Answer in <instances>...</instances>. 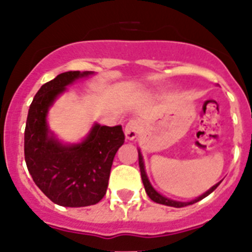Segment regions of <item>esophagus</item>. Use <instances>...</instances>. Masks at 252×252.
Listing matches in <instances>:
<instances>
[{"mask_svg": "<svg viewBox=\"0 0 252 252\" xmlns=\"http://www.w3.org/2000/svg\"><path fill=\"white\" fill-rule=\"evenodd\" d=\"M139 129H141V124H139L138 120L132 119L126 123V129H124V133H126V139H134L137 136H138Z\"/></svg>", "mask_w": 252, "mask_h": 252, "instance_id": "obj_1", "label": "esophagus"}]
</instances>
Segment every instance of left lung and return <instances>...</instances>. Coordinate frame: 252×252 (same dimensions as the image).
<instances>
[{
    "instance_id": "1",
    "label": "left lung",
    "mask_w": 252,
    "mask_h": 252,
    "mask_svg": "<svg viewBox=\"0 0 252 252\" xmlns=\"http://www.w3.org/2000/svg\"><path fill=\"white\" fill-rule=\"evenodd\" d=\"M138 164H139V170H141V178H142L143 186H145V189H146V193H147V196L151 198L152 201H155V202H158V204H161V205H166V206H173V208H185V206H187V205L194 204V202L200 201V200H202L204 197L209 196V194L214 191L218 186L220 185V182H219V183H217L215 186H213V187H211L208 192H205V193L201 194L200 197L194 198V200H192V201H189V202L174 201V200H170V198L164 197V196H161V194L158 193V192H156L155 189H154V187H152L151 183H150L149 178H147V174H146V172H145V165H143L142 154H141L139 151H138Z\"/></svg>"
}]
</instances>
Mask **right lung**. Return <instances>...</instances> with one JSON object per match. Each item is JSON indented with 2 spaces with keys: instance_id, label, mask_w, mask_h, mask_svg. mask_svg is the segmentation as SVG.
<instances>
[{
  "instance_id": "1",
  "label": "right lung",
  "mask_w": 252,
  "mask_h": 252,
  "mask_svg": "<svg viewBox=\"0 0 252 252\" xmlns=\"http://www.w3.org/2000/svg\"><path fill=\"white\" fill-rule=\"evenodd\" d=\"M92 71L59 74L39 88L31 103L24 133V155L32 178L51 201L82 208L102 200L114 156L124 143L122 126L94 124L86 139L65 146L51 134L46 122L48 107L74 80Z\"/></svg>"
}]
</instances>
